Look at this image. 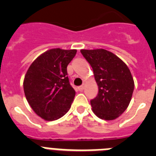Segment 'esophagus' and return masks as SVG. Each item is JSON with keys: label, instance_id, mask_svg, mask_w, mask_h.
I'll list each match as a JSON object with an SVG mask.
<instances>
[{"label": "esophagus", "instance_id": "obj_1", "mask_svg": "<svg viewBox=\"0 0 156 156\" xmlns=\"http://www.w3.org/2000/svg\"><path fill=\"white\" fill-rule=\"evenodd\" d=\"M84 89V85H82V86H80L78 87V90H80V91H82Z\"/></svg>", "mask_w": 156, "mask_h": 156}]
</instances>
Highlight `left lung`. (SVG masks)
<instances>
[{
  "label": "left lung",
  "mask_w": 156,
  "mask_h": 156,
  "mask_svg": "<svg viewBox=\"0 0 156 156\" xmlns=\"http://www.w3.org/2000/svg\"><path fill=\"white\" fill-rule=\"evenodd\" d=\"M80 52L91 66L98 86V96L90 101L94 113L105 120L116 119L127 108L134 89L129 68L105 49H82Z\"/></svg>",
  "instance_id": "obj_1"
}]
</instances>
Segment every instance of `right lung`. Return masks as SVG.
<instances>
[{
    "mask_svg": "<svg viewBox=\"0 0 156 156\" xmlns=\"http://www.w3.org/2000/svg\"><path fill=\"white\" fill-rule=\"evenodd\" d=\"M76 50L53 48L30 65L23 81L27 100L37 115L48 121L62 117L69 110L76 92L67 76V66Z\"/></svg>",
    "mask_w": 156,
    "mask_h": 156,
    "instance_id": "add662e5",
    "label": "right lung"
}]
</instances>
